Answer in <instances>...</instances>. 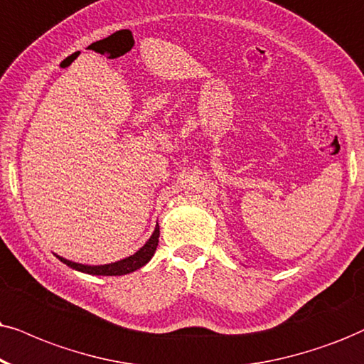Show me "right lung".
Listing matches in <instances>:
<instances>
[{
    "label": "right lung",
    "mask_w": 364,
    "mask_h": 364,
    "mask_svg": "<svg viewBox=\"0 0 364 364\" xmlns=\"http://www.w3.org/2000/svg\"><path fill=\"white\" fill-rule=\"evenodd\" d=\"M158 242H159V225H156L153 235H151L149 240L146 242L144 245H142L134 255L126 257V259L114 262V264L84 265V264H77V262L63 259V257H60V255H57V257L63 262V264H67L68 267H72V269L79 270V272H84V274H90V275H126V274L134 272V270H137V269H141V267H144L151 259H153L156 247H158Z\"/></svg>",
    "instance_id": "add662e5"
}]
</instances>
